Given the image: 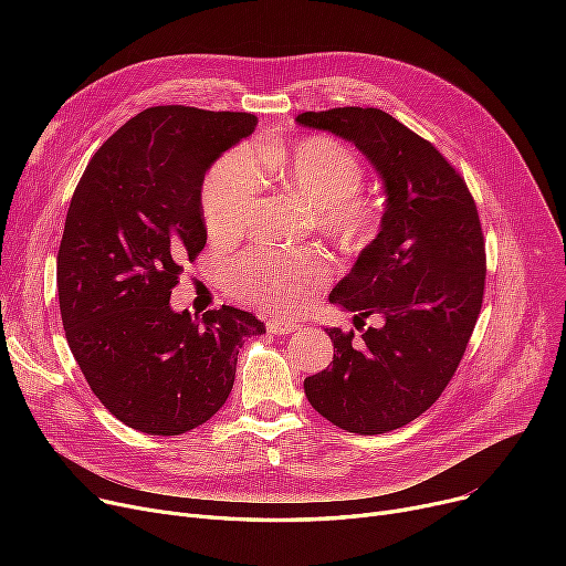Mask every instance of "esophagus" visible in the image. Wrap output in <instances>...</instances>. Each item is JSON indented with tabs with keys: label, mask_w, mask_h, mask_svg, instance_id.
<instances>
[{
	"label": "esophagus",
	"mask_w": 566,
	"mask_h": 566,
	"mask_svg": "<svg viewBox=\"0 0 566 566\" xmlns=\"http://www.w3.org/2000/svg\"><path fill=\"white\" fill-rule=\"evenodd\" d=\"M265 328L271 335H291V333H298L303 325L291 321V318H268Z\"/></svg>",
	"instance_id": "34e87169"
}]
</instances>
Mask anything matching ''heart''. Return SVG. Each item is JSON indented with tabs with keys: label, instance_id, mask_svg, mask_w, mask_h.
<instances>
[{
	"label": "heart",
	"instance_id": "1",
	"mask_svg": "<svg viewBox=\"0 0 566 566\" xmlns=\"http://www.w3.org/2000/svg\"><path fill=\"white\" fill-rule=\"evenodd\" d=\"M271 176L316 211V224L344 250H363L378 231L382 203L358 195L365 167L358 154L328 135L295 144H259V156L241 146L208 169L201 188L203 218L213 235L238 233ZM331 259L321 250H250L229 271L231 291L248 303L298 310L331 280Z\"/></svg>",
	"mask_w": 566,
	"mask_h": 566
}]
</instances>
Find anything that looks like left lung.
Instances as JSON below:
<instances>
[{
    "instance_id": "obj_1",
    "label": "left lung",
    "mask_w": 566,
    "mask_h": 566,
    "mask_svg": "<svg viewBox=\"0 0 566 566\" xmlns=\"http://www.w3.org/2000/svg\"><path fill=\"white\" fill-rule=\"evenodd\" d=\"M295 122L355 144L388 197L378 235L331 293V303L355 318L376 314L380 325L360 339L325 328L337 353L305 378V395L344 431H392L448 388L478 323L486 280L478 206L438 148L388 112L335 107Z\"/></svg>"
}]
</instances>
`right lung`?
I'll use <instances>...</instances> for the list:
<instances>
[{"label":"right lung","instance_id":"add662e5","mask_svg":"<svg viewBox=\"0 0 566 566\" xmlns=\"http://www.w3.org/2000/svg\"><path fill=\"white\" fill-rule=\"evenodd\" d=\"M256 116L148 107L94 154L73 192L56 254L59 310L73 358L130 429L186 433L227 401L245 337L265 325L222 305L174 312L184 263L206 245L203 176L252 135Z\"/></svg>","mask_w":566,"mask_h":566}]
</instances>
